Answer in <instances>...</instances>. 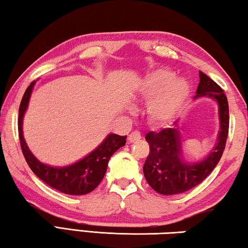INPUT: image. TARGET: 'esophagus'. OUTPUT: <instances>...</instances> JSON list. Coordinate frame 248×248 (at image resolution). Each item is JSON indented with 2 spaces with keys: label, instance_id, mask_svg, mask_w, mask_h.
<instances>
[{
  "label": "esophagus",
  "instance_id": "obj_1",
  "mask_svg": "<svg viewBox=\"0 0 248 248\" xmlns=\"http://www.w3.org/2000/svg\"><path fill=\"white\" fill-rule=\"evenodd\" d=\"M140 139H141V132L140 131H132L128 137L129 142H134V141L140 140Z\"/></svg>",
  "mask_w": 248,
  "mask_h": 248
}]
</instances>
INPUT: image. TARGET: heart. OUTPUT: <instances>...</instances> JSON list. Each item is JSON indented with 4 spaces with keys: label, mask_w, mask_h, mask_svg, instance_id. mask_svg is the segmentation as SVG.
<instances>
[{
    "label": "heart",
    "mask_w": 248,
    "mask_h": 248,
    "mask_svg": "<svg viewBox=\"0 0 248 248\" xmlns=\"http://www.w3.org/2000/svg\"><path fill=\"white\" fill-rule=\"evenodd\" d=\"M189 85L184 79H176V74L166 70L155 71L142 83V93L152 98L149 103V114L154 121L170 120L186 99Z\"/></svg>",
    "instance_id": "b5f03b06"
}]
</instances>
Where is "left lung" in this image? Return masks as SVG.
Instances as JSON below:
<instances>
[{
    "mask_svg": "<svg viewBox=\"0 0 248 248\" xmlns=\"http://www.w3.org/2000/svg\"><path fill=\"white\" fill-rule=\"evenodd\" d=\"M195 98L209 96L219 104L221 130L216 148L207 157L197 162H189L184 157L182 136L177 124L173 128H166L159 132L150 131L145 140L150 145V152L143 165L146 182L161 195L182 194L203 182L215 170L225 149L229 134V104L224 91L202 72Z\"/></svg>",
    "mask_w": 248,
    "mask_h": 248,
    "instance_id": "8db88e82",
    "label": "left lung"
}]
</instances>
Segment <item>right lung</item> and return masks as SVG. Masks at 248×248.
Returning a JSON list of instances; mask_svg holds the SVG:
<instances>
[{
	"label": "right lung",
	"instance_id": "1",
	"mask_svg": "<svg viewBox=\"0 0 248 248\" xmlns=\"http://www.w3.org/2000/svg\"><path fill=\"white\" fill-rule=\"evenodd\" d=\"M35 82L27 87L18 110V137L20 148L28 166L38 177L50 187L66 195H86L93 191L102 182L107 170L108 162L117 150L125 144L127 136L109 134L102 144L81 161L64 167L43 164L27 148L23 137V116L26 110Z\"/></svg>",
	"mask_w": 248,
	"mask_h": 248
}]
</instances>
